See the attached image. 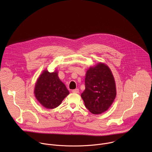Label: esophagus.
Returning <instances> with one entry per match:
<instances>
[{
	"mask_svg": "<svg viewBox=\"0 0 152 152\" xmlns=\"http://www.w3.org/2000/svg\"><path fill=\"white\" fill-rule=\"evenodd\" d=\"M72 92L73 93H78L79 92V90L76 88V89H75V90H72Z\"/></svg>",
	"mask_w": 152,
	"mask_h": 152,
	"instance_id": "obj_1",
	"label": "esophagus"
}]
</instances>
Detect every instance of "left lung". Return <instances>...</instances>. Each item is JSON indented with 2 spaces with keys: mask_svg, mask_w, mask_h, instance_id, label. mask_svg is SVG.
Returning <instances> with one entry per match:
<instances>
[{
  "mask_svg": "<svg viewBox=\"0 0 152 152\" xmlns=\"http://www.w3.org/2000/svg\"><path fill=\"white\" fill-rule=\"evenodd\" d=\"M81 97L85 107L93 114H100L110 107L116 96L115 80L110 69L100 63L90 67L85 79Z\"/></svg>",
  "mask_w": 152,
  "mask_h": 152,
  "instance_id": "1",
  "label": "left lung"
}]
</instances>
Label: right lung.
Masks as SVG:
<instances>
[{
    "mask_svg": "<svg viewBox=\"0 0 152 152\" xmlns=\"http://www.w3.org/2000/svg\"><path fill=\"white\" fill-rule=\"evenodd\" d=\"M37 100L48 109L58 107L69 94L66 86L60 80L57 72L45 70L40 75L35 87Z\"/></svg>",
    "mask_w": 152,
    "mask_h": 152,
    "instance_id": "1",
    "label": "right lung"
}]
</instances>
